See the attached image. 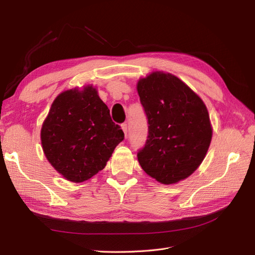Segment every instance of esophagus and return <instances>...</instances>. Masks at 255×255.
<instances>
[{"instance_id":"obj_1","label":"esophagus","mask_w":255,"mask_h":255,"mask_svg":"<svg viewBox=\"0 0 255 255\" xmlns=\"http://www.w3.org/2000/svg\"><path fill=\"white\" fill-rule=\"evenodd\" d=\"M121 128L123 130V133H125V135L127 136V134H128V125H127V123H122Z\"/></svg>"}]
</instances>
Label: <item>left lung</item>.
<instances>
[{"label": "left lung", "instance_id": "8db88e82", "mask_svg": "<svg viewBox=\"0 0 255 255\" xmlns=\"http://www.w3.org/2000/svg\"><path fill=\"white\" fill-rule=\"evenodd\" d=\"M137 91L149 123L148 139L137 154L143 171L165 185L187 179L201 165L212 140L202 99L163 71L141 78Z\"/></svg>", "mask_w": 255, "mask_h": 255}]
</instances>
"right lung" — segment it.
<instances>
[{
    "mask_svg": "<svg viewBox=\"0 0 255 255\" xmlns=\"http://www.w3.org/2000/svg\"><path fill=\"white\" fill-rule=\"evenodd\" d=\"M45 157L64 177L82 183L96 175L125 138L92 85L63 91L42 123Z\"/></svg>",
    "mask_w": 255,
    "mask_h": 255,
    "instance_id": "right-lung-1",
    "label": "right lung"
}]
</instances>
